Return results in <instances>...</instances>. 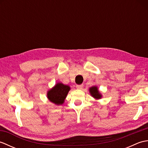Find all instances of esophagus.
Returning <instances> with one entry per match:
<instances>
[{
    "label": "esophagus",
    "mask_w": 148,
    "mask_h": 148,
    "mask_svg": "<svg viewBox=\"0 0 148 148\" xmlns=\"http://www.w3.org/2000/svg\"><path fill=\"white\" fill-rule=\"evenodd\" d=\"M77 89L78 90H82L83 88V84H79V85H76Z\"/></svg>",
    "instance_id": "esophagus-1"
}]
</instances>
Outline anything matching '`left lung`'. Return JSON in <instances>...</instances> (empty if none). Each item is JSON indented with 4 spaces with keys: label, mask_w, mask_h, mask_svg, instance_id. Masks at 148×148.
Returning a JSON list of instances; mask_svg holds the SVG:
<instances>
[{
    "label": "left lung",
    "mask_w": 148,
    "mask_h": 148,
    "mask_svg": "<svg viewBox=\"0 0 148 148\" xmlns=\"http://www.w3.org/2000/svg\"><path fill=\"white\" fill-rule=\"evenodd\" d=\"M89 92L91 96L93 97L95 99L99 100L102 99V95L101 93L99 92L98 87L97 86H93L92 87H90L89 88Z\"/></svg>",
    "instance_id": "obj_1"
}]
</instances>
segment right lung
<instances>
[{
	"mask_svg": "<svg viewBox=\"0 0 148 148\" xmlns=\"http://www.w3.org/2000/svg\"><path fill=\"white\" fill-rule=\"evenodd\" d=\"M70 90L71 87L69 85H66L62 83H57L52 88L47 92V98L50 102L56 106L62 105Z\"/></svg>",
	"mask_w": 148,
	"mask_h": 148,
	"instance_id": "1",
	"label": "right lung"
}]
</instances>
